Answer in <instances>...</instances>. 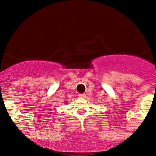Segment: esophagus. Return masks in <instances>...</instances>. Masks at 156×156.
<instances>
[{
	"label": "esophagus",
	"mask_w": 156,
	"mask_h": 156,
	"mask_svg": "<svg viewBox=\"0 0 156 156\" xmlns=\"http://www.w3.org/2000/svg\"><path fill=\"white\" fill-rule=\"evenodd\" d=\"M79 97H80V98H85L86 94H80Z\"/></svg>",
	"instance_id": "esophagus-1"
}]
</instances>
